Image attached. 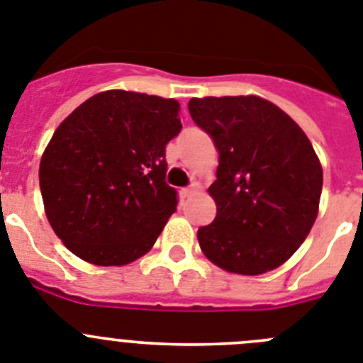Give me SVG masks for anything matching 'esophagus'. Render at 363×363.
I'll return each instance as SVG.
<instances>
[{
  "mask_svg": "<svg viewBox=\"0 0 363 363\" xmlns=\"http://www.w3.org/2000/svg\"><path fill=\"white\" fill-rule=\"evenodd\" d=\"M198 189H200V184H196V182H192V184L189 185V187L184 189V194H185V196H192V194H194V192H196Z\"/></svg>",
  "mask_w": 363,
  "mask_h": 363,
  "instance_id": "obj_1",
  "label": "esophagus"
}]
</instances>
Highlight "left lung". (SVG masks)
<instances>
[{"instance_id":"left-lung-1","label":"left lung","mask_w":363,"mask_h":363,"mask_svg":"<svg viewBox=\"0 0 363 363\" xmlns=\"http://www.w3.org/2000/svg\"><path fill=\"white\" fill-rule=\"evenodd\" d=\"M189 112L220 152L209 187L216 218L198 229L201 251L223 271L245 277L280 267L318 214L323 172L309 138L258 96L192 98Z\"/></svg>"}]
</instances>
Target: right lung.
<instances>
[{"label": "right lung", "mask_w": 363, "mask_h": 363, "mask_svg": "<svg viewBox=\"0 0 363 363\" xmlns=\"http://www.w3.org/2000/svg\"><path fill=\"white\" fill-rule=\"evenodd\" d=\"M176 99L105 91L60 123L40 163L45 213L89 264H130L150 251L176 211L165 147L182 130Z\"/></svg>", "instance_id": "obj_1"}]
</instances>
